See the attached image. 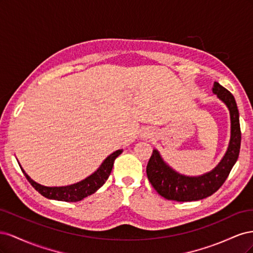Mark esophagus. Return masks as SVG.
<instances>
[{"label":"esophagus","instance_id":"esophagus-1","mask_svg":"<svg viewBox=\"0 0 253 253\" xmlns=\"http://www.w3.org/2000/svg\"><path fill=\"white\" fill-rule=\"evenodd\" d=\"M152 134H151V131H149V129H145V131H143V133H142V138H150V136H151Z\"/></svg>","mask_w":253,"mask_h":253}]
</instances>
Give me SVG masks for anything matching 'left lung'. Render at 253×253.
I'll return each instance as SVG.
<instances>
[{
    "label": "left lung",
    "instance_id": "obj_1",
    "mask_svg": "<svg viewBox=\"0 0 253 253\" xmlns=\"http://www.w3.org/2000/svg\"><path fill=\"white\" fill-rule=\"evenodd\" d=\"M213 93L226 103L230 111L231 138L228 150L215 169L197 177H189L175 172L165 164L156 150L153 151L147 166L148 179L157 193L167 200L192 202L203 200L215 193L223 186L239 158L242 133L235 99L230 91L218 82H214Z\"/></svg>",
    "mask_w": 253,
    "mask_h": 253
}]
</instances>
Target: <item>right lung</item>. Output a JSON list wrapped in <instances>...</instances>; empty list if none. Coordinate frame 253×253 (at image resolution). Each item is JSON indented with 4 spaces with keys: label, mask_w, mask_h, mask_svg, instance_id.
Wrapping results in <instances>:
<instances>
[{
    "label": "right lung",
    "mask_w": 253,
    "mask_h": 253,
    "mask_svg": "<svg viewBox=\"0 0 253 253\" xmlns=\"http://www.w3.org/2000/svg\"><path fill=\"white\" fill-rule=\"evenodd\" d=\"M121 153L122 150H117L116 152H114L113 154L105 158L102 165L99 167V169L95 173L88 176L85 179L66 187H44L30 178L22 168L21 170L25 174V177L30 182V185L44 197L55 201L75 203L80 202L84 197H87L88 195L95 193L99 188L103 186V183L108 180L109 176L112 172L115 159H116Z\"/></svg>",
    "instance_id": "obj_1"
}]
</instances>
